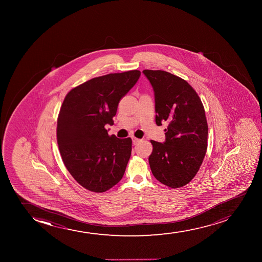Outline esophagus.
Instances as JSON below:
<instances>
[{"mask_svg":"<svg viewBox=\"0 0 262 262\" xmlns=\"http://www.w3.org/2000/svg\"><path fill=\"white\" fill-rule=\"evenodd\" d=\"M133 140V144L137 145L139 142H142V140L141 139L136 138V137H132Z\"/></svg>","mask_w":262,"mask_h":262,"instance_id":"34e87169","label":"esophagus"}]
</instances>
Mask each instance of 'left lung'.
Segmentation results:
<instances>
[{
  "label": "left lung",
  "instance_id": "left-lung-1",
  "mask_svg": "<svg viewBox=\"0 0 262 262\" xmlns=\"http://www.w3.org/2000/svg\"><path fill=\"white\" fill-rule=\"evenodd\" d=\"M142 72L153 88L156 123H168L165 142L151 141V171L164 185L180 188L192 180L206 153L205 108L195 91L183 78L160 70Z\"/></svg>",
  "mask_w": 262,
  "mask_h": 262
}]
</instances>
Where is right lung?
Returning a JSON list of instances; mask_svg holds the SVG:
<instances>
[{"label":"right lung","mask_w":262,"mask_h":262,"mask_svg":"<svg viewBox=\"0 0 262 262\" xmlns=\"http://www.w3.org/2000/svg\"><path fill=\"white\" fill-rule=\"evenodd\" d=\"M133 70L92 78L64 98L57 118V144L70 174L94 192H105L123 177L132 151L131 138L109 136L120 99L138 81Z\"/></svg>","instance_id":"right-lung-1"}]
</instances>
